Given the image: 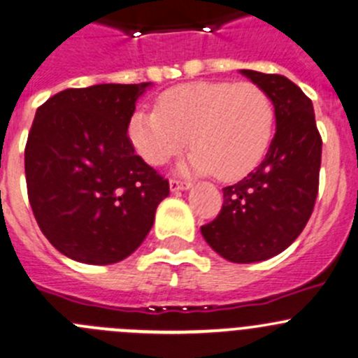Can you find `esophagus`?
I'll return each instance as SVG.
<instances>
[{
  "mask_svg": "<svg viewBox=\"0 0 358 358\" xmlns=\"http://www.w3.org/2000/svg\"><path fill=\"white\" fill-rule=\"evenodd\" d=\"M169 186H171L172 193H178V191H187V189H189L191 182H186V180H179V179H171Z\"/></svg>",
  "mask_w": 358,
  "mask_h": 358,
  "instance_id": "obj_1",
  "label": "esophagus"
}]
</instances>
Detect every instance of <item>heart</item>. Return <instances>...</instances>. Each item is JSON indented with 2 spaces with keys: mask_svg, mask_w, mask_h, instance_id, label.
I'll return each instance as SVG.
<instances>
[{
  "mask_svg": "<svg viewBox=\"0 0 358 358\" xmlns=\"http://www.w3.org/2000/svg\"><path fill=\"white\" fill-rule=\"evenodd\" d=\"M274 103L253 83H187L157 99V112L139 108L129 119L134 152L158 167L189 143L184 174L234 180L248 174L267 153L274 131Z\"/></svg>",
  "mask_w": 358,
  "mask_h": 358,
  "instance_id": "1",
  "label": "heart"
}]
</instances>
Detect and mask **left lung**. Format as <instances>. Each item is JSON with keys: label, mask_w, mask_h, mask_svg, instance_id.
Here are the masks:
<instances>
[{"label": "left lung", "mask_w": 358, "mask_h": 358, "mask_svg": "<svg viewBox=\"0 0 358 358\" xmlns=\"http://www.w3.org/2000/svg\"><path fill=\"white\" fill-rule=\"evenodd\" d=\"M239 72L271 96L275 134L259 167L224 187L222 210L201 234L222 259L252 264L285 252L307 226L319 191L322 139L312 101L288 77Z\"/></svg>", "instance_id": "left-lung-1"}]
</instances>
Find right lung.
Instances as JSON below:
<instances>
[{
	"instance_id": "obj_1",
	"label": "right lung",
	"mask_w": 358,
	"mask_h": 358,
	"mask_svg": "<svg viewBox=\"0 0 358 358\" xmlns=\"http://www.w3.org/2000/svg\"><path fill=\"white\" fill-rule=\"evenodd\" d=\"M152 83L65 90L38 108L25 146L32 212L69 259L110 265L145 241L169 180L134 153L136 101Z\"/></svg>"
}]
</instances>
